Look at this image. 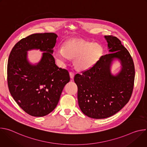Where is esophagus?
Masks as SVG:
<instances>
[{
    "label": "esophagus",
    "instance_id": "1",
    "mask_svg": "<svg viewBox=\"0 0 147 147\" xmlns=\"http://www.w3.org/2000/svg\"><path fill=\"white\" fill-rule=\"evenodd\" d=\"M70 76L71 78H73L74 76V73L73 71H70Z\"/></svg>",
    "mask_w": 147,
    "mask_h": 147
}]
</instances>
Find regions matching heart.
<instances>
[{"label":"heart","instance_id":"b5f03b06","mask_svg":"<svg viewBox=\"0 0 147 147\" xmlns=\"http://www.w3.org/2000/svg\"><path fill=\"white\" fill-rule=\"evenodd\" d=\"M102 53L103 49L99 45L71 40L66 42L63 48L57 49L54 56L61 63L66 61L69 57L73 59L75 65L78 69L86 70L96 63Z\"/></svg>","mask_w":147,"mask_h":147}]
</instances>
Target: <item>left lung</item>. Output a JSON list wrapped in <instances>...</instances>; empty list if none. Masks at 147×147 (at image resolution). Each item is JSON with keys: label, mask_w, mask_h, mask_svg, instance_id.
Wrapping results in <instances>:
<instances>
[{"label": "left lung", "mask_w": 147, "mask_h": 147, "mask_svg": "<svg viewBox=\"0 0 147 147\" xmlns=\"http://www.w3.org/2000/svg\"><path fill=\"white\" fill-rule=\"evenodd\" d=\"M110 53L102 56L90 69L76 74L74 80L78 87V105L86 116L105 119L120 111L129 101L134 88L135 69L133 60L127 49L117 37L105 35ZM117 58L122 69L112 76L110 66Z\"/></svg>", "instance_id": "1"}]
</instances>
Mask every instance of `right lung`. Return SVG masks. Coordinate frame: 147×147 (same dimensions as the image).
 <instances>
[{
	"mask_svg": "<svg viewBox=\"0 0 147 147\" xmlns=\"http://www.w3.org/2000/svg\"><path fill=\"white\" fill-rule=\"evenodd\" d=\"M57 35L53 32L33 34L19 40L8 59L7 85L13 99L27 113L44 116L56 107L64 87L70 81L69 71L58 67L52 56ZM44 51L36 66L26 59V51Z\"/></svg>",
	"mask_w": 147,
	"mask_h": 147,
	"instance_id": "obj_1",
	"label": "right lung"
}]
</instances>
